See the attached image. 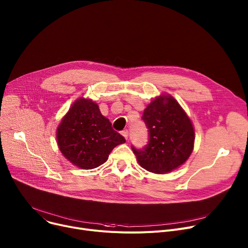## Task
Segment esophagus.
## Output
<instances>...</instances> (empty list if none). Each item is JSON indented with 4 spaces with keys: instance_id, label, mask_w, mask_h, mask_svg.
<instances>
[{
    "instance_id": "obj_1",
    "label": "esophagus",
    "mask_w": 248,
    "mask_h": 248,
    "mask_svg": "<svg viewBox=\"0 0 248 248\" xmlns=\"http://www.w3.org/2000/svg\"><path fill=\"white\" fill-rule=\"evenodd\" d=\"M122 135L124 136V138L125 140H127V138H128V131H127V129L123 130V131H122Z\"/></svg>"
}]
</instances>
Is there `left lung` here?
Segmentation results:
<instances>
[{
  "mask_svg": "<svg viewBox=\"0 0 248 248\" xmlns=\"http://www.w3.org/2000/svg\"><path fill=\"white\" fill-rule=\"evenodd\" d=\"M141 120L148 131L147 144L131 150L140 166L154 173L177 169L193 150L194 129L189 118L170 95H160L148 105Z\"/></svg>",
  "mask_w": 248,
  "mask_h": 248,
  "instance_id": "1",
  "label": "left lung"
}]
</instances>
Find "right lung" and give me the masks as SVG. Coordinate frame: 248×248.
I'll use <instances>...</instances> for the list:
<instances>
[{
  "label": "right lung",
  "mask_w": 248,
  "mask_h": 248,
  "mask_svg": "<svg viewBox=\"0 0 248 248\" xmlns=\"http://www.w3.org/2000/svg\"><path fill=\"white\" fill-rule=\"evenodd\" d=\"M60 151L75 166L92 170L107 161L113 148L125 142L91 100L78 98L57 129Z\"/></svg>",
  "instance_id": "1"
}]
</instances>
